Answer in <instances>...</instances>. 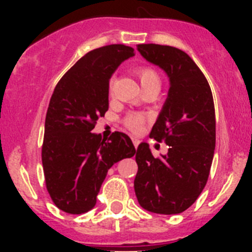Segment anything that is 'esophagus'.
Masks as SVG:
<instances>
[{"label": "esophagus", "mask_w": 252, "mask_h": 252, "mask_svg": "<svg viewBox=\"0 0 252 252\" xmlns=\"http://www.w3.org/2000/svg\"><path fill=\"white\" fill-rule=\"evenodd\" d=\"M131 140H132V142H133V146H135V148H137V146H139V144H140V140L137 139V137H135V136L131 137Z\"/></svg>", "instance_id": "1"}]
</instances>
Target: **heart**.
<instances>
[{
    "mask_svg": "<svg viewBox=\"0 0 252 252\" xmlns=\"http://www.w3.org/2000/svg\"><path fill=\"white\" fill-rule=\"evenodd\" d=\"M135 74L139 78L142 88H145V87L149 86L160 87V84H161L160 75L158 74L155 69L150 68V66H140V68H136ZM144 124H145V116L140 115V113H128L125 117V125L131 131H140L142 128V126H144Z\"/></svg>",
    "mask_w": 252,
    "mask_h": 252,
    "instance_id": "obj_1",
    "label": "heart"
}]
</instances>
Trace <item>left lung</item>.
Returning a JSON list of instances; mask_svg holds the SVG:
<instances>
[{
    "label": "left lung",
    "mask_w": 252,
    "mask_h": 252,
    "mask_svg": "<svg viewBox=\"0 0 252 252\" xmlns=\"http://www.w3.org/2000/svg\"><path fill=\"white\" fill-rule=\"evenodd\" d=\"M137 50L168 74L170 88L150 132L157 141H165L168 154L154 158L148 144H140L135 193L149 212L177 215L197 201L208 180L216 146L212 91L183 50L158 44H139Z\"/></svg>",
    "instance_id": "left-lung-1"
}]
</instances>
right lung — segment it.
I'll return each mask as SVG.
<instances>
[{"label": "right lung", "mask_w": 252, "mask_h": 252, "mask_svg": "<svg viewBox=\"0 0 252 252\" xmlns=\"http://www.w3.org/2000/svg\"><path fill=\"white\" fill-rule=\"evenodd\" d=\"M133 55L122 44L94 49L62 77L51 95L41 148L44 177L51 201L69 215L91 211L108 169L136 153L126 133L102 139L91 132L108 110L111 75Z\"/></svg>", "instance_id": "obj_1"}]
</instances>
